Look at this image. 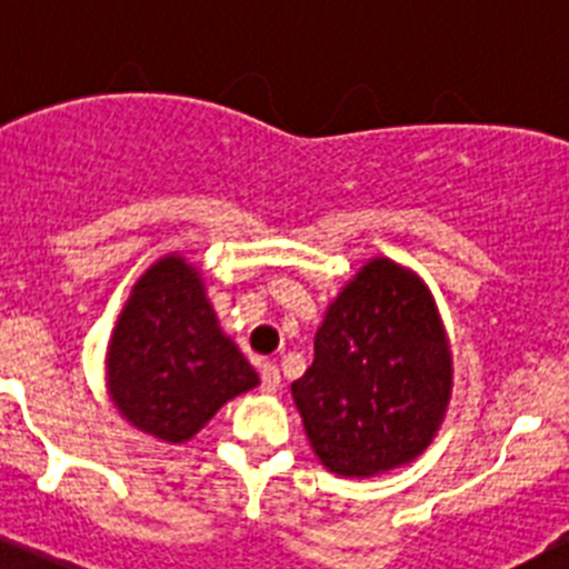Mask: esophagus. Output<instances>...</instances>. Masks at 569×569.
<instances>
[{"instance_id":"1","label":"esophagus","mask_w":569,"mask_h":569,"mask_svg":"<svg viewBox=\"0 0 569 569\" xmlns=\"http://www.w3.org/2000/svg\"><path fill=\"white\" fill-rule=\"evenodd\" d=\"M259 376H261V390H264V393H276V390L281 387L279 367H276L273 361H264V365H261V370H259Z\"/></svg>"}]
</instances>
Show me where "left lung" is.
<instances>
[{
    "instance_id": "left-lung-1",
    "label": "left lung",
    "mask_w": 569,
    "mask_h": 569,
    "mask_svg": "<svg viewBox=\"0 0 569 569\" xmlns=\"http://www.w3.org/2000/svg\"><path fill=\"white\" fill-rule=\"evenodd\" d=\"M290 390L313 453L336 476L370 479L425 453L453 390L425 281L385 256L367 261L330 301L313 365Z\"/></svg>"
}]
</instances>
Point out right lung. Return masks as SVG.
Masks as SVG:
<instances>
[{
    "label": "right lung",
    "instance_id": "obj_1",
    "mask_svg": "<svg viewBox=\"0 0 569 569\" xmlns=\"http://www.w3.org/2000/svg\"><path fill=\"white\" fill-rule=\"evenodd\" d=\"M108 393L142 433L182 445L216 410L259 385L222 333L202 273L179 253L150 264L130 290L108 345Z\"/></svg>",
    "mask_w": 569,
    "mask_h": 569
}]
</instances>
